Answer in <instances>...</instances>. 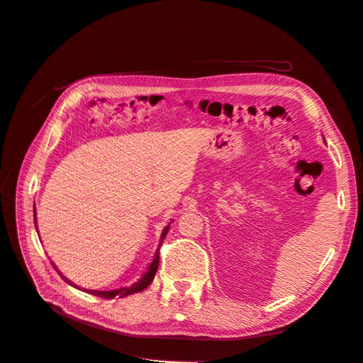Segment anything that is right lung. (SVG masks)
<instances>
[{"label":"right lung","mask_w":363,"mask_h":363,"mask_svg":"<svg viewBox=\"0 0 363 363\" xmlns=\"http://www.w3.org/2000/svg\"><path fill=\"white\" fill-rule=\"evenodd\" d=\"M35 226H36V219H35ZM169 231V225L164 226V230L162 233V237H160V244H159V249L155 255V259H152V262L148 264V268L145 269V272L143 274V277L137 281L133 282L132 285H129V287H122V289H118V290H110V291H94V290H85L82 289L84 291L92 294V296H97V297H103V298H114V297H125V296H130V294H135V293H140L143 290H145L148 285L151 284V281L155 279V275L157 272V268H159V250H160V245L166 237ZM67 284L70 285H74L72 281H69L66 277H62ZM79 289V287H78Z\"/></svg>","instance_id":"1"}]
</instances>
